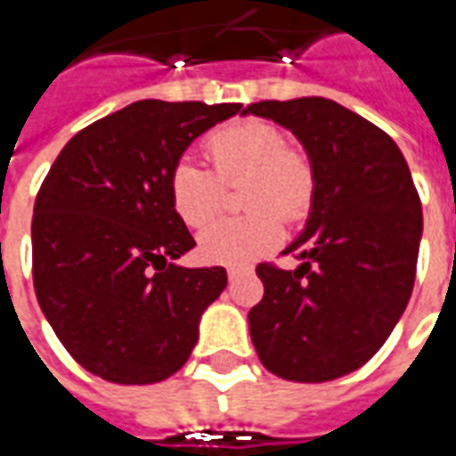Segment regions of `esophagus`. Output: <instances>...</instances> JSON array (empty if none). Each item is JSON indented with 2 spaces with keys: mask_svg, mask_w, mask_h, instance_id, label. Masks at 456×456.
<instances>
[{
  "mask_svg": "<svg viewBox=\"0 0 456 456\" xmlns=\"http://www.w3.org/2000/svg\"><path fill=\"white\" fill-rule=\"evenodd\" d=\"M250 270H245V267H228V280L233 282V280H238L240 274H248Z\"/></svg>",
  "mask_w": 456,
  "mask_h": 456,
  "instance_id": "obj_1",
  "label": "esophagus"
}]
</instances>
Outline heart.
Instances as JSON below:
<instances>
[{"mask_svg":"<svg viewBox=\"0 0 456 456\" xmlns=\"http://www.w3.org/2000/svg\"><path fill=\"white\" fill-rule=\"evenodd\" d=\"M211 169L179 159L169 174L171 208L189 228H203L221 213L223 186L243 182L240 201L250 211L240 218L213 223L199 238L208 263L245 265L270 253L282 240L287 223L305 218L316 191L312 157L273 122L257 118L235 119L203 140Z\"/></svg>","mask_w":456,"mask_h":456,"instance_id":"1","label":"heart"}]
</instances>
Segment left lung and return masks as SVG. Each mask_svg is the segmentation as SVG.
I'll return each mask as SVG.
<instances>
[{"instance_id": "left-lung-1", "label": "left lung", "mask_w": 456, "mask_h": 456, "mask_svg": "<svg viewBox=\"0 0 456 456\" xmlns=\"http://www.w3.org/2000/svg\"><path fill=\"white\" fill-rule=\"evenodd\" d=\"M248 112L295 132L316 169L309 221L282 253L302 265H257L265 295L248 314L255 351L285 380H334L376 356L408 306L422 235L418 189L398 144L334 100H260Z\"/></svg>"}]
</instances>
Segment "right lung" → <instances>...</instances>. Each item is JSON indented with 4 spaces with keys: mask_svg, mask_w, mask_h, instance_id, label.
Listing matches in <instances>:
<instances>
[{
    "mask_svg": "<svg viewBox=\"0 0 456 456\" xmlns=\"http://www.w3.org/2000/svg\"><path fill=\"white\" fill-rule=\"evenodd\" d=\"M240 102L137 100L80 130L38 189L31 221L41 312L80 366L110 383L174 376L218 299L223 267H179L196 240L171 208L169 174Z\"/></svg>",
    "mask_w": 456,
    "mask_h": 456,
    "instance_id": "1",
    "label": "right lung"
}]
</instances>
